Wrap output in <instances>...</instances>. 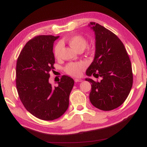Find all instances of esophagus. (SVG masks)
<instances>
[{
	"instance_id": "34e87169",
	"label": "esophagus",
	"mask_w": 147,
	"mask_h": 147,
	"mask_svg": "<svg viewBox=\"0 0 147 147\" xmlns=\"http://www.w3.org/2000/svg\"><path fill=\"white\" fill-rule=\"evenodd\" d=\"M75 82H81L82 81V80H81V79H75Z\"/></svg>"
}]
</instances>
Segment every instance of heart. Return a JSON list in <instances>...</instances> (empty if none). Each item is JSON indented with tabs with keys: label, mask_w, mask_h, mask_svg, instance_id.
<instances>
[{
	"label": "heart",
	"mask_w": 147,
	"mask_h": 147,
	"mask_svg": "<svg viewBox=\"0 0 147 147\" xmlns=\"http://www.w3.org/2000/svg\"><path fill=\"white\" fill-rule=\"evenodd\" d=\"M67 42L71 47L75 49L76 51H83L86 48L88 42L87 40L82 35H77L71 36L67 39ZM62 49V44L58 42L54 48V56L56 58L60 57V52ZM85 68V64L83 62H70L68 63L64 67V70L69 75L78 77L81 76L83 69Z\"/></svg>",
	"instance_id": "heart-1"
}]
</instances>
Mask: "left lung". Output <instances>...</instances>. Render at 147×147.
<instances>
[{"label":"left lung","instance_id":"obj_1","mask_svg":"<svg viewBox=\"0 0 147 147\" xmlns=\"http://www.w3.org/2000/svg\"><path fill=\"white\" fill-rule=\"evenodd\" d=\"M89 26L95 34L96 50L86 74L101 78L100 81L85 79L91 83L89 99L94 107L109 111L122 105L129 94L131 63L123 42L114 33L95 22H90Z\"/></svg>","mask_w":147,"mask_h":147}]
</instances>
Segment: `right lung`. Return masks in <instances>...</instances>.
<instances>
[{"instance_id": "1", "label": "right lung", "mask_w": 147, "mask_h": 147, "mask_svg": "<svg viewBox=\"0 0 147 147\" xmlns=\"http://www.w3.org/2000/svg\"><path fill=\"white\" fill-rule=\"evenodd\" d=\"M59 36L38 35L29 40L18 58L16 88L20 100L28 112L43 120L60 118L69 106L74 85L70 77L62 76L57 87L49 82L55 69L53 43Z\"/></svg>"}]
</instances>
